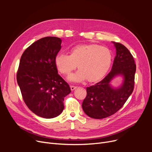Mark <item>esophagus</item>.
<instances>
[{"mask_svg": "<svg viewBox=\"0 0 152 152\" xmlns=\"http://www.w3.org/2000/svg\"><path fill=\"white\" fill-rule=\"evenodd\" d=\"M70 88L71 91H74L75 89H76L77 88L76 86H70Z\"/></svg>", "mask_w": 152, "mask_h": 152, "instance_id": "1", "label": "esophagus"}]
</instances>
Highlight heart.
<instances>
[{"mask_svg": "<svg viewBox=\"0 0 152 152\" xmlns=\"http://www.w3.org/2000/svg\"><path fill=\"white\" fill-rule=\"evenodd\" d=\"M111 61L110 50L97 44H79L72 48L70 55L59 53L55 57L56 67L64 75H69L77 65L79 70L68 77L74 83L86 79L89 83L100 81L108 71Z\"/></svg>", "mask_w": 152, "mask_h": 152, "instance_id": "1", "label": "heart"}]
</instances>
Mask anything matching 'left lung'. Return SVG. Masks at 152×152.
Masks as SVG:
<instances>
[{"instance_id": "8db88e82", "label": "left lung", "mask_w": 152, "mask_h": 152, "mask_svg": "<svg viewBox=\"0 0 152 152\" xmlns=\"http://www.w3.org/2000/svg\"><path fill=\"white\" fill-rule=\"evenodd\" d=\"M112 43L116 48V56L111 70L100 82L87 87V96L82 104L84 113L94 119H103L115 114L134 90L136 65L132 55L124 45ZM117 76H121L123 81L120 86L115 88L111 81Z\"/></svg>"}]
</instances>
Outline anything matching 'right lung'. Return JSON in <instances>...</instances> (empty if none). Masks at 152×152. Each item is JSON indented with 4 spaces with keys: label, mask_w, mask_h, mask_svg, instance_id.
<instances>
[{
    "label": "right lung",
    "mask_w": 152,
    "mask_h": 152,
    "mask_svg": "<svg viewBox=\"0 0 152 152\" xmlns=\"http://www.w3.org/2000/svg\"><path fill=\"white\" fill-rule=\"evenodd\" d=\"M61 44L57 37L40 39L27 48L20 61L17 79L23 99L34 114L44 118L60 115L64 98L71 92L55 64Z\"/></svg>",
    "instance_id": "add662e5"
}]
</instances>
